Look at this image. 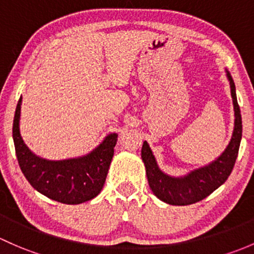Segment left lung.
I'll return each instance as SVG.
<instances>
[{
  "label": "left lung",
  "mask_w": 254,
  "mask_h": 254,
  "mask_svg": "<svg viewBox=\"0 0 254 254\" xmlns=\"http://www.w3.org/2000/svg\"><path fill=\"white\" fill-rule=\"evenodd\" d=\"M227 77L231 85V96L234 101L235 128L231 142L220 158L216 159L210 165L194 170L187 176L175 179L167 176L159 170L148 143H143L142 159L144 161L150 190L159 199L167 204L188 205L204 199L226 181L234 169L239 154L240 143H241L242 120L236 91H235V83L229 73Z\"/></svg>",
  "instance_id": "left-lung-1"
}]
</instances>
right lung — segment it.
Listing matches in <instances>:
<instances>
[{
    "label": "right lung",
    "mask_w": 254,
    "mask_h": 254,
    "mask_svg": "<svg viewBox=\"0 0 254 254\" xmlns=\"http://www.w3.org/2000/svg\"><path fill=\"white\" fill-rule=\"evenodd\" d=\"M22 96L13 120V142L20 170L38 192L64 204H79L100 193L114 156L117 134H110L87 156L62 161L38 158L24 144L19 133Z\"/></svg>",
    "instance_id": "add662e5"
}]
</instances>
